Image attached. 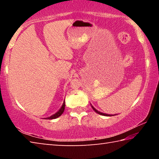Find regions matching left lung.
<instances>
[{
    "mask_svg": "<svg viewBox=\"0 0 159 159\" xmlns=\"http://www.w3.org/2000/svg\"><path fill=\"white\" fill-rule=\"evenodd\" d=\"M91 107H92V108L93 109L94 111H95L96 113H98V114H100V115H102V116H114V115H111V114H104V113H102V112H100V111H98V110H97L96 109L94 108V107H93V106H91Z\"/></svg>",
    "mask_w": 159,
    "mask_h": 159,
    "instance_id": "obj_1",
    "label": "left lung"
}]
</instances>
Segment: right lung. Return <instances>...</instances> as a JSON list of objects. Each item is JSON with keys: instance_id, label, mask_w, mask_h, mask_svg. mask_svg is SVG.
<instances>
[{"instance_id": "1", "label": "right lung", "mask_w": 159, "mask_h": 159, "mask_svg": "<svg viewBox=\"0 0 159 159\" xmlns=\"http://www.w3.org/2000/svg\"><path fill=\"white\" fill-rule=\"evenodd\" d=\"M64 108H65V102L64 101L62 106H61L60 109L59 110V111H58L57 113H55V114L52 115V116H50V117L46 118H45V119H55V118H58L59 116H60L63 114V112H64Z\"/></svg>"}]
</instances>
